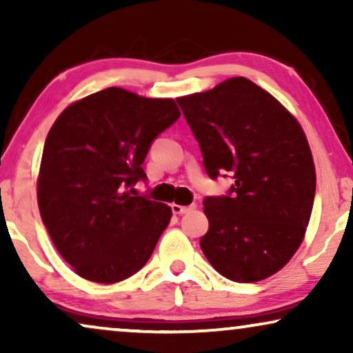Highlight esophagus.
Masks as SVG:
<instances>
[{
    "instance_id": "1",
    "label": "esophagus",
    "mask_w": 353,
    "mask_h": 353,
    "mask_svg": "<svg viewBox=\"0 0 353 353\" xmlns=\"http://www.w3.org/2000/svg\"><path fill=\"white\" fill-rule=\"evenodd\" d=\"M196 209V205L192 204V205H180V204H173L172 205V210H173V214L175 215H183V214H188V212H191V210H194Z\"/></svg>"
}]
</instances>
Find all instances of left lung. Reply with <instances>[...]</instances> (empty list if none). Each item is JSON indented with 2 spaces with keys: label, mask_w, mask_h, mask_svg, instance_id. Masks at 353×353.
Instances as JSON below:
<instances>
[{
  "label": "left lung",
  "mask_w": 353,
  "mask_h": 353,
  "mask_svg": "<svg viewBox=\"0 0 353 353\" xmlns=\"http://www.w3.org/2000/svg\"><path fill=\"white\" fill-rule=\"evenodd\" d=\"M176 101L209 176L234 178L228 196L205 197L202 252L231 281L272 276L301 248L315 199V163L301 123L244 77Z\"/></svg>",
  "instance_id": "8db88e82"
}]
</instances>
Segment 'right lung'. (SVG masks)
Returning <instances> with one entry per match:
<instances>
[{"instance_id": "add662e5", "label": "right lung", "mask_w": 353, "mask_h": 353, "mask_svg": "<svg viewBox=\"0 0 353 353\" xmlns=\"http://www.w3.org/2000/svg\"><path fill=\"white\" fill-rule=\"evenodd\" d=\"M181 112L170 98L110 86L62 110L37 180L50 238L79 276L114 284L141 270L170 223L162 202L132 196L152 139Z\"/></svg>"}]
</instances>
